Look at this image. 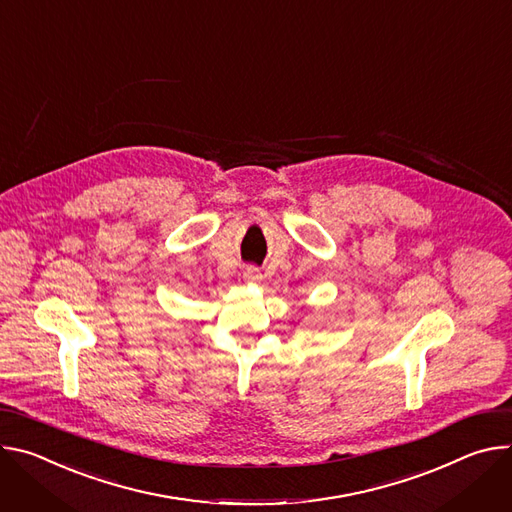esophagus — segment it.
<instances>
[{"instance_id": "1", "label": "esophagus", "mask_w": 512, "mask_h": 512, "mask_svg": "<svg viewBox=\"0 0 512 512\" xmlns=\"http://www.w3.org/2000/svg\"><path fill=\"white\" fill-rule=\"evenodd\" d=\"M244 276H246V280H260V272H258V268H248L246 272H244Z\"/></svg>"}]
</instances>
